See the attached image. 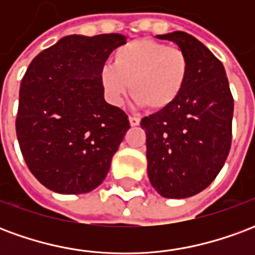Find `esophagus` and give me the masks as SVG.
<instances>
[{"mask_svg":"<svg viewBox=\"0 0 255 255\" xmlns=\"http://www.w3.org/2000/svg\"><path fill=\"white\" fill-rule=\"evenodd\" d=\"M139 123H140L139 117L129 116V124H131V127H136V126H139Z\"/></svg>","mask_w":255,"mask_h":255,"instance_id":"obj_1","label":"esophagus"}]
</instances>
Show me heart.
Instances as JSON below:
<instances>
[{
	"instance_id": "1",
	"label": "heart",
	"mask_w": 255,
	"mask_h": 255,
	"mask_svg": "<svg viewBox=\"0 0 255 255\" xmlns=\"http://www.w3.org/2000/svg\"><path fill=\"white\" fill-rule=\"evenodd\" d=\"M190 61L176 46L142 38L123 45L102 68L101 84L112 104H122L129 91L139 106L162 111L176 102L187 83Z\"/></svg>"
}]
</instances>
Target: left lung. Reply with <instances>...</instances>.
<instances>
[{"mask_svg": "<svg viewBox=\"0 0 255 255\" xmlns=\"http://www.w3.org/2000/svg\"><path fill=\"white\" fill-rule=\"evenodd\" d=\"M176 43L190 61L187 83L169 108L143 117L147 175L164 198H188L208 187L228 157L234 98L223 64L197 38L157 35Z\"/></svg>", "mask_w": 255, "mask_h": 255, "instance_id": "obj_1", "label": "left lung"}]
</instances>
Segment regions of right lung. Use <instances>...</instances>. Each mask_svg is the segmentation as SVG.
<instances>
[{"instance_id": "right-lung-1", "label": "right lung", "mask_w": 255, "mask_h": 255, "mask_svg": "<svg viewBox=\"0 0 255 255\" xmlns=\"http://www.w3.org/2000/svg\"><path fill=\"white\" fill-rule=\"evenodd\" d=\"M122 34L68 35L31 61L20 84L16 133L31 173L58 194H84L104 182L129 128L104 98L101 71Z\"/></svg>"}]
</instances>
